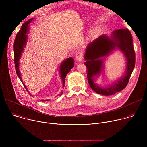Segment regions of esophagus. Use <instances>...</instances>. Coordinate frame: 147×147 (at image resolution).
Returning a JSON list of instances; mask_svg holds the SVG:
<instances>
[{
  "mask_svg": "<svg viewBox=\"0 0 147 147\" xmlns=\"http://www.w3.org/2000/svg\"><path fill=\"white\" fill-rule=\"evenodd\" d=\"M76 59L77 61H81L83 59V52L81 51H78L76 54Z\"/></svg>",
  "mask_w": 147,
  "mask_h": 147,
  "instance_id": "34e87169",
  "label": "esophagus"
}]
</instances>
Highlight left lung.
Here are the masks:
<instances>
[{
  "mask_svg": "<svg viewBox=\"0 0 147 147\" xmlns=\"http://www.w3.org/2000/svg\"><path fill=\"white\" fill-rule=\"evenodd\" d=\"M112 38L105 35L96 38L87 47L84 65L87 67V78L90 87L95 92L103 95H112L120 92L128 84L136 63V54L133 44V38L127 29L116 30L112 32ZM116 47L125 54L127 60V67L122 78L113 85L107 88H101L94 82V76L100 73L102 67L103 57L106 56Z\"/></svg>",
  "mask_w": 147,
  "mask_h": 147,
  "instance_id": "left-lung-1",
  "label": "left lung"
}]
</instances>
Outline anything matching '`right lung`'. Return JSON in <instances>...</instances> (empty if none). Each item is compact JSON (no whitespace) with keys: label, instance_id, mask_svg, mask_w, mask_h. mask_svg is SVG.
<instances>
[{"label":"right lung","instance_id":"obj_1","mask_svg":"<svg viewBox=\"0 0 147 147\" xmlns=\"http://www.w3.org/2000/svg\"><path fill=\"white\" fill-rule=\"evenodd\" d=\"M32 18L30 19V20L27 21L26 23H24L22 27H21L20 30L18 32L17 34V35L15 38L14 40V64H15V69H16V72L17 73V75L18 76V78L20 80L22 81L23 83V81L22 79V77H21L20 75V71L18 69L19 66V59L20 57L21 53H22V51L24 49V47L26 45V41H27V35H26L27 33V30H28V25L31 22ZM74 66V59L71 57H69L65 60L61 64L60 67V73L61 75V78L62 79L63 81V86L65 85V78L66 75L69 73L70 70ZM23 86L27 91V92L30 94V92L28 91L27 87L26 86L23 84ZM62 92L60 94V96L61 95ZM31 95V94H30ZM42 101H44L42 100Z\"/></svg>","mask_w":147,"mask_h":147}]
</instances>
